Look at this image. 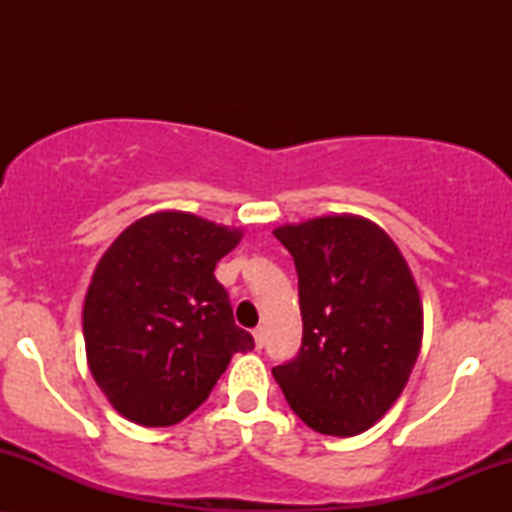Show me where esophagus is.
<instances>
[{
	"mask_svg": "<svg viewBox=\"0 0 512 512\" xmlns=\"http://www.w3.org/2000/svg\"><path fill=\"white\" fill-rule=\"evenodd\" d=\"M252 337H255L257 349H262L264 342H267V330H264V327H255V330H252Z\"/></svg>",
	"mask_w": 512,
	"mask_h": 512,
	"instance_id": "1",
	"label": "esophagus"
}]
</instances>
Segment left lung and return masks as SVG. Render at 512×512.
I'll list each match as a JSON object with an SVG mask.
<instances>
[{"label":"left lung","mask_w":512,"mask_h":512,"mask_svg":"<svg viewBox=\"0 0 512 512\" xmlns=\"http://www.w3.org/2000/svg\"><path fill=\"white\" fill-rule=\"evenodd\" d=\"M274 236L296 262L303 344L272 375L313 431H368L402 395L421 349L424 308L409 264L363 216H320Z\"/></svg>","instance_id":"8db88e82"}]
</instances>
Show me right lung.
Here are the masks:
<instances>
[{
	"label": "right lung",
	"mask_w": 512,
	"mask_h": 512,
	"mask_svg": "<svg viewBox=\"0 0 512 512\" xmlns=\"http://www.w3.org/2000/svg\"><path fill=\"white\" fill-rule=\"evenodd\" d=\"M240 238V228L156 211L105 250L81 317L93 380L125 419L178 424L209 397L233 354L255 349L214 276Z\"/></svg>",
	"instance_id": "1"
}]
</instances>
